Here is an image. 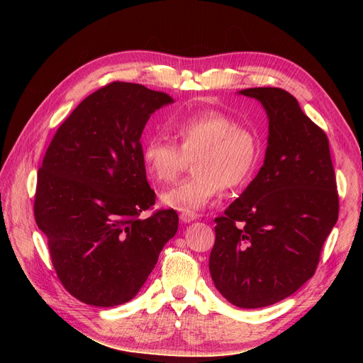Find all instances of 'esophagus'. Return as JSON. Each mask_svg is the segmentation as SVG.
Here are the masks:
<instances>
[{
	"instance_id": "1",
	"label": "esophagus",
	"mask_w": 363,
	"mask_h": 363,
	"mask_svg": "<svg viewBox=\"0 0 363 363\" xmlns=\"http://www.w3.org/2000/svg\"><path fill=\"white\" fill-rule=\"evenodd\" d=\"M179 219H181L184 223H189V222H193V220L199 219V215L189 213V212H182V213L179 215Z\"/></svg>"
}]
</instances>
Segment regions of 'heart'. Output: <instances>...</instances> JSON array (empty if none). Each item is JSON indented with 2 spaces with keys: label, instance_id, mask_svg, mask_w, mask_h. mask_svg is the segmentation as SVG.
I'll return each instance as SVG.
<instances>
[{
  "label": "heart",
  "instance_id": "1",
  "mask_svg": "<svg viewBox=\"0 0 363 363\" xmlns=\"http://www.w3.org/2000/svg\"><path fill=\"white\" fill-rule=\"evenodd\" d=\"M178 145L148 138L141 150L144 169L159 184L174 182L193 159V177L162 194V203L179 212L201 211L220 189L242 185L257 163L260 143L249 128L216 110L186 114L170 123Z\"/></svg>",
  "mask_w": 363,
  "mask_h": 363
}]
</instances>
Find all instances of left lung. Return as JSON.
Listing matches in <instances>:
<instances>
[{
  "label": "left lung",
  "instance_id": "obj_1",
  "mask_svg": "<svg viewBox=\"0 0 363 363\" xmlns=\"http://www.w3.org/2000/svg\"><path fill=\"white\" fill-rule=\"evenodd\" d=\"M269 135L256 178L215 219L208 259L215 287L234 306L257 309L296 293L313 277L338 218L328 138L281 88H249Z\"/></svg>",
  "mask_w": 363,
  "mask_h": 363
}]
</instances>
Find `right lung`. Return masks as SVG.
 <instances>
[{
    "instance_id": "1",
    "label": "right lung",
    "mask_w": 363,
    "mask_h": 363,
    "mask_svg": "<svg viewBox=\"0 0 363 363\" xmlns=\"http://www.w3.org/2000/svg\"><path fill=\"white\" fill-rule=\"evenodd\" d=\"M170 103L140 84L100 88L57 129L38 170L36 225L63 287L86 304L135 297L178 231L174 208L140 218L156 201L140 140L151 114Z\"/></svg>"
}]
</instances>
